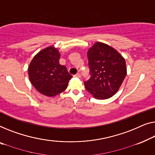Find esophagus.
<instances>
[{"instance_id":"34e87169","label":"esophagus","mask_w":155,"mask_h":155,"mask_svg":"<svg viewBox=\"0 0 155 155\" xmlns=\"http://www.w3.org/2000/svg\"><path fill=\"white\" fill-rule=\"evenodd\" d=\"M74 77H77V78H80L81 77V74L80 73H77L74 76Z\"/></svg>"}]
</instances>
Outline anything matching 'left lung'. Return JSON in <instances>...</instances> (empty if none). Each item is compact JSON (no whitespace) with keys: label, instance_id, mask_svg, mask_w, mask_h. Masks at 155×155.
<instances>
[{"label":"left lung","instance_id":"8db88e82","mask_svg":"<svg viewBox=\"0 0 155 155\" xmlns=\"http://www.w3.org/2000/svg\"><path fill=\"white\" fill-rule=\"evenodd\" d=\"M90 76L84 85L95 98H110L119 89L126 76L124 58L116 50L97 42L88 52Z\"/></svg>","mask_w":155,"mask_h":155}]
</instances>
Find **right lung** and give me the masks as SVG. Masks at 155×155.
Masks as SVG:
<instances>
[{
	"mask_svg": "<svg viewBox=\"0 0 155 155\" xmlns=\"http://www.w3.org/2000/svg\"><path fill=\"white\" fill-rule=\"evenodd\" d=\"M58 50L48 47L37 54L30 63L29 77L38 92L52 97L63 92L72 78L66 67L59 63Z\"/></svg>",
	"mask_w": 155,
	"mask_h": 155,
	"instance_id": "add662e5",
	"label": "right lung"
}]
</instances>
